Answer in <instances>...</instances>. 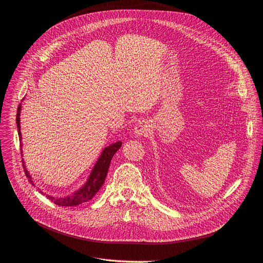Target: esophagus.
Instances as JSON below:
<instances>
[{
  "instance_id": "1",
  "label": "esophagus",
  "mask_w": 263,
  "mask_h": 263,
  "mask_svg": "<svg viewBox=\"0 0 263 263\" xmlns=\"http://www.w3.org/2000/svg\"><path fill=\"white\" fill-rule=\"evenodd\" d=\"M151 129H149V125L146 121L144 120H141V121H138L136 124H135V127H134V133L137 137H142V136H146L148 133H149Z\"/></svg>"
}]
</instances>
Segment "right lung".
<instances>
[{"label": "right lung", "mask_w": 263, "mask_h": 263, "mask_svg": "<svg viewBox=\"0 0 263 263\" xmlns=\"http://www.w3.org/2000/svg\"><path fill=\"white\" fill-rule=\"evenodd\" d=\"M21 108H22V105L20 104V106L17 108V114H16V124H17L18 136L21 138L20 140L22 141L21 119H20ZM21 145H22V143H21ZM121 146H122V141H118V142H115V143L108 145L107 147H105L103 149L100 158L96 162V164H95V166H94V168H93V170L90 174L89 179H87L86 183L79 190H77L73 194L68 195L66 197L57 198V197H52V196H49V195H46V197L48 199H50L54 204L60 205V206H76L78 204H81L83 202L91 200L97 194V192L101 189L102 185L104 184V181H105V178L107 176V171H108L111 159ZM23 163H24V160H23ZM23 166L25 167V173H26L27 178H29V181L34 186L30 173L26 169L25 164H23Z\"/></svg>", "instance_id": "obj_1"}]
</instances>
